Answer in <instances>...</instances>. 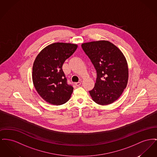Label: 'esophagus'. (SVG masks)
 Returning a JSON list of instances; mask_svg holds the SVG:
<instances>
[{
    "mask_svg": "<svg viewBox=\"0 0 157 157\" xmlns=\"http://www.w3.org/2000/svg\"><path fill=\"white\" fill-rule=\"evenodd\" d=\"M75 85L76 86H79L80 85H81V82H75Z\"/></svg>",
    "mask_w": 157,
    "mask_h": 157,
    "instance_id": "obj_1",
    "label": "esophagus"
}]
</instances>
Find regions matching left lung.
<instances>
[{
    "label": "left lung",
    "instance_id": "obj_1",
    "mask_svg": "<svg viewBox=\"0 0 157 157\" xmlns=\"http://www.w3.org/2000/svg\"><path fill=\"white\" fill-rule=\"evenodd\" d=\"M82 48L97 71L95 86L89 91L93 101L102 105L116 101L128 81L124 56L118 47L105 40L83 43Z\"/></svg>",
    "mask_w": 157,
    "mask_h": 157
}]
</instances>
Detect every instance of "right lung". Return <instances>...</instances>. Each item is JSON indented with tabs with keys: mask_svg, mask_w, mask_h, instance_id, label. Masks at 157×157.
I'll return each mask as SVG.
<instances>
[{
	"mask_svg": "<svg viewBox=\"0 0 157 157\" xmlns=\"http://www.w3.org/2000/svg\"><path fill=\"white\" fill-rule=\"evenodd\" d=\"M77 44L55 43L43 49L33 66V81L38 94L46 101L61 105L67 101L74 88L67 83L62 69L65 60L74 54Z\"/></svg>",
	"mask_w": 157,
	"mask_h": 157,
	"instance_id": "right-lung-1",
	"label": "right lung"
}]
</instances>
